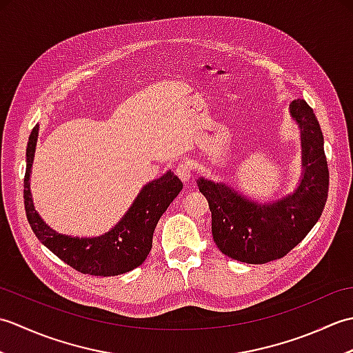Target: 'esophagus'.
I'll list each match as a JSON object with an SVG mask.
<instances>
[{
    "label": "esophagus",
    "instance_id": "1",
    "mask_svg": "<svg viewBox=\"0 0 353 353\" xmlns=\"http://www.w3.org/2000/svg\"><path fill=\"white\" fill-rule=\"evenodd\" d=\"M191 172H192V165L186 161H182L181 163L176 167V174L181 179L182 182H188L191 179Z\"/></svg>",
    "mask_w": 353,
    "mask_h": 353
}]
</instances>
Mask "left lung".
I'll list each match as a JSON object with an SVG mask.
<instances>
[{"mask_svg":"<svg viewBox=\"0 0 353 353\" xmlns=\"http://www.w3.org/2000/svg\"><path fill=\"white\" fill-rule=\"evenodd\" d=\"M291 115L302 129L305 170L291 196L259 205L223 183L205 179L197 182L212 214L214 241L232 259L267 264L283 258L310 234L323 212L329 190L323 133L305 100L291 103Z\"/></svg>","mask_w":353,"mask_h":353,"instance_id":"left-lung-1","label":"left lung"}]
</instances>
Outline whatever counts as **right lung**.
I'll use <instances>...</instances> for the list:
<instances>
[{"instance_id":"right-lung-1","label":"right lung","mask_w":353,"mask_h":353,"mask_svg":"<svg viewBox=\"0 0 353 353\" xmlns=\"http://www.w3.org/2000/svg\"><path fill=\"white\" fill-rule=\"evenodd\" d=\"M39 127L30 133L27 145V168L24 176V206L27 220L37 239L77 272L91 276H118L139 267L153 244L156 224L177 194L182 182L168 171L161 179L145 185L117 226L97 238H71L57 234L34 211L30 196V168Z\"/></svg>"}]
</instances>
